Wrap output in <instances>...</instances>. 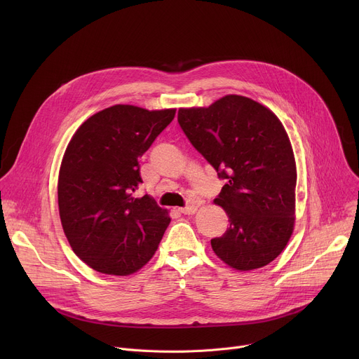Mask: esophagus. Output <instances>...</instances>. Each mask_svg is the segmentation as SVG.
<instances>
[{
	"instance_id": "obj_1",
	"label": "esophagus",
	"mask_w": 359,
	"mask_h": 359,
	"mask_svg": "<svg viewBox=\"0 0 359 359\" xmlns=\"http://www.w3.org/2000/svg\"><path fill=\"white\" fill-rule=\"evenodd\" d=\"M179 212L183 213V215H194L197 212V204L191 203V204H189V206L179 209Z\"/></svg>"
}]
</instances>
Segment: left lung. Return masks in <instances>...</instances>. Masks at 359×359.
Here are the masks:
<instances>
[{
	"label": "left lung",
	"mask_w": 359,
	"mask_h": 359,
	"mask_svg": "<svg viewBox=\"0 0 359 359\" xmlns=\"http://www.w3.org/2000/svg\"><path fill=\"white\" fill-rule=\"evenodd\" d=\"M177 122L226 182L215 203L230 226L212 238L213 251L240 271L267 266L285 248L295 222L297 168L283 123L240 95L223 96L209 108H182Z\"/></svg>",
	"instance_id": "left-lung-1"
}]
</instances>
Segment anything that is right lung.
Masks as SVG:
<instances>
[{
	"mask_svg": "<svg viewBox=\"0 0 359 359\" xmlns=\"http://www.w3.org/2000/svg\"><path fill=\"white\" fill-rule=\"evenodd\" d=\"M176 109L115 105L72 136L58 177L64 233L78 257L109 276H129L151 257L170 223L142 183L139 158L173 121Z\"/></svg>",
	"mask_w": 359,
	"mask_h": 359,
	"instance_id": "obj_1",
	"label": "right lung"
}]
</instances>
